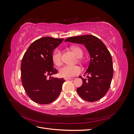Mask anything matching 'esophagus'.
Returning a JSON list of instances; mask_svg holds the SVG:
<instances>
[{"label": "esophagus", "instance_id": "obj_1", "mask_svg": "<svg viewBox=\"0 0 134 134\" xmlns=\"http://www.w3.org/2000/svg\"><path fill=\"white\" fill-rule=\"evenodd\" d=\"M64 79L65 80H71V79H73V78H65Z\"/></svg>", "mask_w": 134, "mask_h": 134}]
</instances>
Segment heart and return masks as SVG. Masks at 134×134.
<instances>
[{
    "instance_id": "1",
    "label": "heart",
    "mask_w": 134,
    "mask_h": 134,
    "mask_svg": "<svg viewBox=\"0 0 134 134\" xmlns=\"http://www.w3.org/2000/svg\"><path fill=\"white\" fill-rule=\"evenodd\" d=\"M71 50L74 52L76 57L81 58L83 56V50L78 46L71 47ZM52 60L56 66H60L62 64V54L59 49L55 50L52 55ZM82 71V69L78 65H65L59 69V75L64 78H71L78 75Z\"/></svg>"
}]
</instances>
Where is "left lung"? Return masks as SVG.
I'll return each instance as SVG.
<instances>
[{
    "label": "left lung",
    "instance_id": "obj_1",
    "mask_svg": "<svg viewBox=\"0 0 134 134\" xmlns=\"http://www.w3.org/2000/svg\"><path fill=\"white\" fill-rule=\"evenodd\" d=\"M66 42L83 44L90 55V63L82 79V86L77 88L79 96L88 102L102 98L108 92L113 77L112 59L110 52L101 40L93 35L69 37Z\"/></svg>",
    "mask_w": 134,
    "mask_h": 134
}]
</instances>
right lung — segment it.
Instances as JSON below:
<instances>
[{
    "instance_id": "1",
    "label": "right lung",
    "mask_w": 134,
    "mask_h": 134,
    "mask_svg": "<svg viewBox=\"0 0 134 134\" xmlns=\"http://www.w3.org/2000/svg\"><path fill=\"white\" fill-rule=\"evenodd\" d=\"M63 38L44 37L36 40L28 48L21 63V79L28 96L39 104L50 103L58 98L65 80L50 76L58 73L52 55ZM49 76L50 79L47 77Z\"/></svg>"
}]
</instances>
